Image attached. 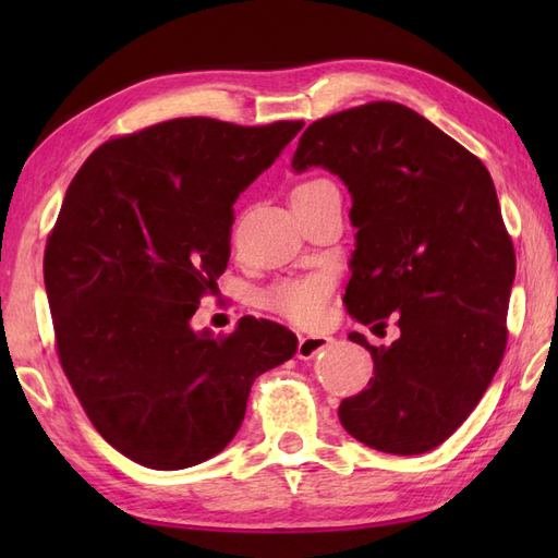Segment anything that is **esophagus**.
<instances>
[{"label":"esophagus","instance_id":"1","mask_svg":"<svg viewBox=\"0 0 558 558\" xmlns=\"http://www.w3.org/2000/svg\"><path fill=\"white\" fill-rule=\"evenodd\" d=\"M333 338L328 336H300L298 340V357L300 360H312L316 352H322L328 342Z\"/></svg>","mask_w":558,"mask_h":558}]
</instances>
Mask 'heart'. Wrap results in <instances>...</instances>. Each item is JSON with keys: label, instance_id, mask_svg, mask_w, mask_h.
<instances>
[{"label": "heart", "instance_id": "1", "mask_svg": "<svg viewBox=\"0 0 558 558\" xmlns=\"http://www.w3.org/2000/svg\"><path fill=\"white\" fill-rule=\"evenodd\" d=\"M330 182L324 177H310V180H302L294 184L290 201H304L322 192L324 186ZM330 288H333V278L328 272H310V276H292V278H280L272 282V286L264 292V306L268 312L288 318L292 324H314L318 316H322L324 306L328 302Z\"/></svg>", "mask_w": 558, "mask_h": 558}]
</instances>
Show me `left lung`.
<instances>
[{"label": "left lung", "mask_w": 558, "mask_h": 558, "mask_svg": "<svg viewBox=\"0 0 558 558\" xmlns=\"http://www.w3.org/2000/svg\"><path fill=\"white\" fill-rule=\"evenodd\" d=\"M322 165L352 194L357 228L345 306L400 338L369 350L374 376L340 402L345 432L369 448L417 456L441 446L499 369L515 248L489 170L400 102L374 100L306 126L292 168Z\"/></svg>", "instance_id": "obj_1"}]
</instances>
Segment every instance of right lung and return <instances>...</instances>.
<instances>
[{"mask_svg":"<svg viewBox=\"0 0 558 558\" xmlns=\"http://www.w3.org/2000/svg\"><path fill=\"white\" fill-rule=\"evenodd\" d=\"M302 126L180 117L105 141L66 189L45 246L57 357L90 424L138 465L220 453L254 378L298 350L268 318L218 338L189 318L228 268L236 196Z\"/></svg>","mask_w":558,"mask_h":558,"instance_id":"1","label":"right lung"}]
</instances>
